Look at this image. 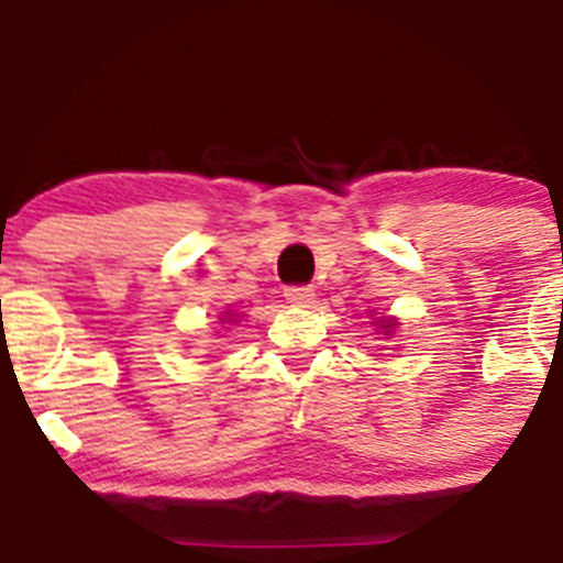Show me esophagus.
<instances>
[{
	"label": "esophagus",
	"instance_id": "1",
	"mask_svg": "<svg viewBox=\"0 0 563 563\" xmlns=\"http://www.w3.org/2000/svg\"><path fill=\"white\" fill-rule=\"evenodd\" d=\"M285 298H287V303H292V307H309L314 298V292H312V287L292 285V287H285Z\"/></svg>",
	"mask_w": 563,
	"mask_h": 563
}]
</instances>
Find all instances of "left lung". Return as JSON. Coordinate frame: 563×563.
I'll return each mask as SVG.
<instances>
[{
	"instance_id": "obj_1",
	"label": "left lung",
	"mask_w": 563,
	"mask_h": 563,
	"mask_svg": "<svg viewBox=\"0 0 563 563\" xmlns=\"http://www.w3.org/2000/svg\"><path fill=\"white\" fill-rule=\"evenodd\" d=\"M378 323H382V329H384V320H378ZM389 325H393V323H389Z\"/></svg>"
}]
</instances>
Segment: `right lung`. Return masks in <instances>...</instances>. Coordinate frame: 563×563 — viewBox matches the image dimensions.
<instances>
[{"instance_id": "obj_1", "label": "right lung", "mask_w": 563, "mask_h": 563, "mask_svg": "<svg viewBox=\"0 0 563 563\" xmlns=\"http://www.w3.org/2000/svg\"><path fill=\"white\" fill-rule=\"evenodd\" d=\"M227 314H229V312H227Z\"/></svg>"}]
</instances>
